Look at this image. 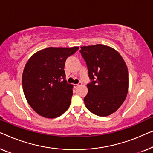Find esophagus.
<instances>
[{"label":"esophagus","mask_w":153,"mask_h":153,"mask_svg":"<svg viewBox=\"0 0 153 153\" xmlns=\"http://www.w3.org/2000/svg\"><path fill=\"white\" fill-rule=\"evenodd\" d=\"M82 85L81 82H79L78 84H76V85H74V88H77V87H79V86H80Z\"/></svg>","instance_id":"1"}]
</instances>
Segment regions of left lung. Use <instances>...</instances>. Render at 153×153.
Listing matches in <instances>:
<instances>
[{
  "label": "left lung",
  "mask_w": 153,
  "mask_h": 153,
  "mask_svg": "<svg viewBox=\"0 0 153 153\" xmlns=\"http://www.w3.org/2000/svg\"><path fill=\"white\" fill-rule=\"evenodd\" d=\"M91 79L84 98L94 114L107 117L117 111L126 100L129 88L126 64L115 49L102 44L80 47Z\"/></svg>",
  "instance_id": "8db88e82"
}]
</instances>
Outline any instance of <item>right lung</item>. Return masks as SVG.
<instances>
[{
    "instance_id": "obj_1",
    "label": "right lung",
    "mask_w": 153,
    "mask_h": 153,
    "mask_svg": "<svg viewBox=\"0 0 153 153\" xmlns=\"http://www.w3.org/2000/svg\"><path fill=\"white\" fill-rule=\"evenodd\" d=\"M78 48L49 47L34 53L25 64L23 93L30 106L42 117L54 119L69 107L74 86L67 83L64 69L66 59Z\"/></svg>"
}]
</instances>
